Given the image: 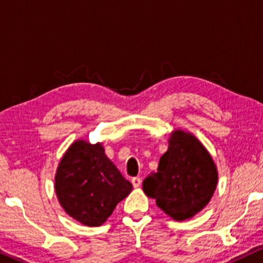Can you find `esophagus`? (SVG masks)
I'll list each match as a JSON object with an SVG mask.
<instances>
[{"mask_svg": "<svg viewBox=\"0 0 263 263\" xmlns=\"http://www.w3.org/2000/svg\"><path fill=\"white\" fill-rule=\"evenodd\" d=\"M132 183H133V185H134V188H138V186L141 185V178H140V177H133Z\"/></svg>", "mask_w": 263, "mask_h": 263, "instance_id": "34e87169", "label": "esophagus"}]
</instances>
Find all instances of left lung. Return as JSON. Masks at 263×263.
<instances>
[{"label":"left lung","mask_w":263,"mask_h":263,"mask_svg":"<svg viewBox=\"0 0 263 263\" xmlns=\"http://www.w3.org/2000/svg\"><path fill=\"white\" fill-rule=\"evenodd\" d=\"M168 149L157 172L142 183L147 196L175 220L192 218L210 202L218 174L210 153L195 136L177 130L168 140Z\"/></svg>","instance_id":"8db88e82"}]
</instances>
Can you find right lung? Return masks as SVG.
<instances>
[{
    "mask_svg": "<svg viewBox=\"0 0 263 263\" xmlns=\"http://www.w3.org/2000/svg\"><path fill=\"white\" fill-rule=\"evenodd\" d=\"M55 189L70 217L84 225L99 226L129 195L133 185L105 156L100 143L89 145L80 140L61 160Z\"/></svg>",
    "mask_w": 263,
    "mask_h": 263,
    "instance_id": "1",
    "label": "right lung"
}]
</instances>
